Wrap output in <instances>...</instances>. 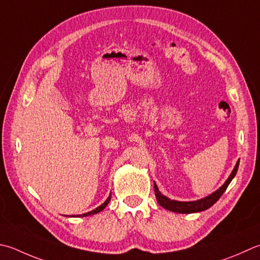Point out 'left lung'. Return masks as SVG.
<instances>
[{
  "instance_id": "1",
  "label": "left lung",
  "mask_w": 260,
  "mask_h": 260,
  "mask_svg": "<svg viewBox=\"0 0 260 260\" xmlns=\"http://www.w3.org/2000/svg\"><path fill=\"white\" fill-rule=\"evenodd\" d=\"M239 161L240 160H238L235 169H233L230 177H229L228 180L224 182V185H223L220 189H217L215 192L211 194L210 196L203 198V200L195 201V202L172 201V200H170V198H168L161 194L159 189H157V186L154 182V192H155L156 201L162 207L167 208V210H169L171 212H176V213H182V214H184V213H196V212L205 211V210H207V208H210L213 204H215V203L220 200V197L222 196L223 192L226 190L229 184H230L231 180L235 178V176L237 174L238 168H239Z\"/></svg>"
}]
</instances>
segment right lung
Returning <instances> with one entry per match:
<instances>
[{
  "instance_id": "add662e5",
  "label": "right lung",
  "mask_w": 260,
  "mask_h": 260,
  "mask_svg": "<svg viewBox=\"0 0 260 260\" xmlns=\"http://www.w3.org/2000/svg\"><path fill=\"white\" fill-rule=\"evenodd\" d=\"M110 197H111V195H109V197L108 198H107V200H106V202L104 203V204H101L99 207H96L95 208V210H93V211H91V212H88V213H84V214H81V215H78V216H89V215H93V214H96V213H99V212H101V211H103L104 210V208L107 206V205H108V203L110 202Z\"/></svg>"
}]
</instances>
